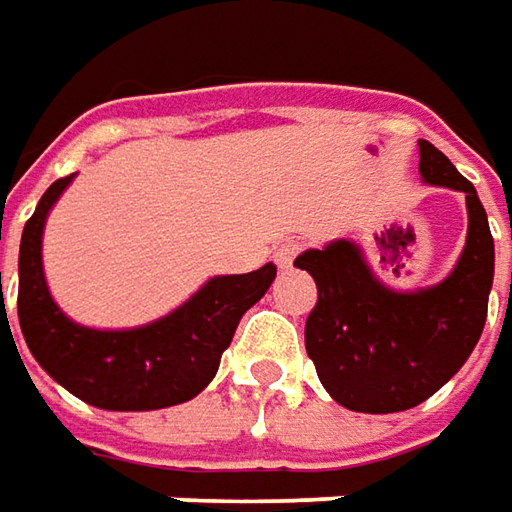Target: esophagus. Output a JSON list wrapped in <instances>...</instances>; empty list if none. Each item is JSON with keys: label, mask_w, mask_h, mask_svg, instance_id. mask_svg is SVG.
<instances>
[{"label": "esophagus", "mask_w": 512, "mask_h": 512, "mask_svg": "<svg viewBox=\"0 0 512 512\" xmlns=\"http://www.w3.org/2000/svg\"><path fill=\"white\" fill-rule=\"evenodd\" d=\"M299 253H302V245H299V242H285V245L276 247V256H273V259H276V265L279 267H290Z\"/></svg>", "instance_id": "1"}]
</instances>
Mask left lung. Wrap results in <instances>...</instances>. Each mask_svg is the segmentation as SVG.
I'll return each instance as SVG.
<instances>
[{"label":"left lung","mask_w":512,"mask_h":512,"mask_svg":"<svg viewBox=\"0 0 512 512\" xmlns=\"http://www.w3.org/2000/svg\"><path fill=\"white\" fill-rule=\"evenodd\" d=\"M419 173L467 199V242L444 282L390 290L344 239L296 259L319 287L305 325L307 356L327 393L356 413H399L430 399L467 362L487 319L496 253L476 187L424 139Z\"/></svg>","instance_id":"1"}]
</instances>
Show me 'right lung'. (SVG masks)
<instances>
[{
  "instance_id": "right-lung-1",
  "label": "right lung",
  "mask_w": 512,
  "mask_h": 512,
  "mask_svg": "<svg viewBox=\"0 0 512 512\" xmlns=\"http://www.w3.org/2000/svg\"><path fill=\"white\" fill-rule=\"evenodd\" d=\"M73 176L56 179L22 230L19 327L33 359L76 399L102 410H159L205 390L239 319L267 293L276 265L216 276L159 322L133 330H93L70 322L50 299L42 270V230ZM2 290V273H0Z\"/></svg>"
}]
</instances>
